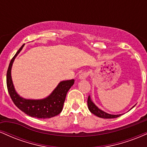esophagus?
Instances as JSON below:
<instances>
[{"label":"esophagus","mask_w":147,"mask_h":147,"mask_svg":"<svg viewBox=\"0 0 147 147\" xmlns=\"http://www.w3.org/2000/svg\"><path fill=\"white\" fill-rule=\"evenodd\" d=\"M88 76V72L86 71H84L79 75V79H81V80H84V79H86L87 78Z\"/></svg>","instance_id":"obj_1"}]
</instances>
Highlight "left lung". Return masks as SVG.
Here are the masks:
<instances>
[{
    "mask_svg": "<svg viewBox=\"0 0 147 147\" xmlns=\"http://www.w3.org/2000/svg\"><path fill=\"white\" fill-rule=\"evenodd\" d=\"M87 102H88V107L89 111H90L92 114L95 115L96 116H97V117H99L104 118V119H111V118L118 117H119L121 115H122V114L111 115L102 111L101 109H99L93 102H92L90 96H88V97ZM133 107H134V106H133Z\"/></svg>",
    "mask_w": 147,
    "mask_h": 147,
    "instance_id": "left-lung-1",
    "label": "left lung"
}]
</instances>
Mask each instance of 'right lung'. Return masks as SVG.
<instances>
[{
  "mask_svg": "<svg viewBox=\"0 0 147 147\" xmlns=\"http://www.w3.org/2000/svg\"><path fill=\"white\" fill-rule=\"evenodd\" d=\"M23 44L18 50L10 61L7 72V87L10 97L14 104L25 114L33 117L50 118L57 115L61 112L65 97L69 89L74 84L75 80L62 81L56 88L46 98L42 99H27L20 97L14 89L11 76V70L16 57L21 51Z\"/></svg>",
  "mask_w": 147,
  "mask_h": 147,
  "instance_id": "1",
  "label": "right lung"
}]
</instances>
